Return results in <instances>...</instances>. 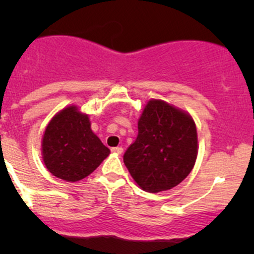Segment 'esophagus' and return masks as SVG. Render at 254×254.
Wrapping results in <instances>:
<instances>
[{"mask_svg": "<svg viewBox=\"0 0 254 254\" xmlns=\"http://www.w3.org/2000/svg\"><path fill=\"white\" fill-rule=\"evenodd\" d=\"M112 152L117 153V155H122V153H123V147H120V146H117V147H113L112 148Z\"/></svg>", "mask_w": 254, "mask_h": 254, "instance_id": "esophagus-1", "label": "esophagus"}]
</instances>
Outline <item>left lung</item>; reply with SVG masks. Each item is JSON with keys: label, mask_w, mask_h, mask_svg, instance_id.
<instances>
[{"label": "left lung", "mask_w": 254, "mask_h": 254, "mask_svg": "<svg viewBox=\"0 0 254 254\" xmlns=\"http://www.w3.org/2000/svg\"><path fill=\"white\" fill-rule=\"evenodd\" d=\"M136 140L124 163L142 190L158 193L178 186L191 172L198 156L193 118L161 99L147 102L137 122Z\"/></svg>", "instance_id": "obj_1"}]
</instances>
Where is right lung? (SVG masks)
<instances>
[{"instance_id":"1","label":"right lung","mask_w":254,"mask_h":254,"mask_svg":"<svg viewBox=\"0 0 254 254\" xmlns=\"http://www.w3.org/2000/svg\"><path fill=\"white\" fill-rule=\"evenodd\" d=\"M111 153L92 131L87 114L76 106L56 113L45 127L42 156L51 175L77 182L91 175Z\"/></svg>"}]
</instances>
